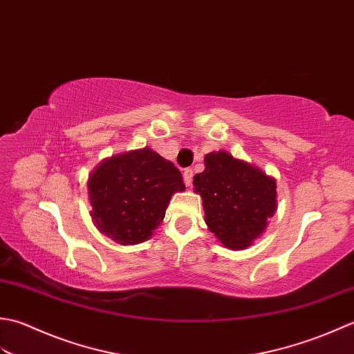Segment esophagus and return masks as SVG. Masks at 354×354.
I'll list each match as a JSON object with an SVG mask.
<instances>
[{
	"label": "esophagus",
	"mask_w": 354,
	"mask_h": 354,
	"mask_svg": "<svg viewBox=\"0 0 354 354\" xmlns=\"http://www.w3.org/2000/svg\"><path fill=\"white\" fill-rule=\"evenodd\" d=\"M192 177H194V171H192L191 168H186V169L183 171V180H185L186 186H191V183H192Z\"/></svg>",
	"instance_id": "34e87169"
}]
</instances>
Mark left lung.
Segmentation results:
<instances>
[{
	"mask_svg": "<svg viewBox=\"0 0 354 354\" xmlns=\"http://www.w3.org/2000/svg\"><path fill=\"white\" fill-rule=\"evenodd\" d=\"M205 165L194 186L203 198L207 227L229 249L250 246L275 214V180L225 151L207 154Z\"/></svg>",
	"mask_w": 354,
	"mask_h": 354,
	"instance_id": "left-lung-1",
	"label": "left lung"
}]
</instances>
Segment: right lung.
I'll list each match as a JSON object with an SVG mask.
<instances>
[{"label": "right lung", "mask_w": 354, "mask_h": 354, "mask_svg": "<svg viewBox=\"0 0 354 354\" xmlns=\"http://www.w3.org/2000/svg\"><path fill=\"white\" fill-rule=\"evenodd\" d=\"M183 189L182 172L149 148L120 154L88 180L91 217L119 244L145 241L165 218L172 194Z\"/></svg>", "instance_id": "add662e5"}]
</instances>
